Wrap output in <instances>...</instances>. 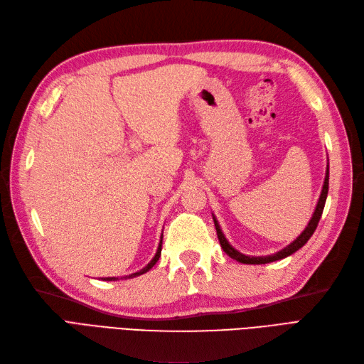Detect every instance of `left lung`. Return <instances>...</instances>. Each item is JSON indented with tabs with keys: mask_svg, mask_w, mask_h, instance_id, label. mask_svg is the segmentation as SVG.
I'll use <instances>...</instances> for the list:
<instances>
[{
	"mask_svg": "<svg viewBox=\"0 0 364 364\" xmlns=\"http://www.w3.org/2000/svg\"><path fill=\"white\" fill-rule=\"evenodd\" d=\"M328 181H329V168L326 170V176H325V182H323V188H322V194H321V199H318L317 202V206H316V211L310 220V223H308V226L305 228L304 232L297 237L291 245H289L287 247H284L282 250L273 253V255H269V257H246L243 255V253H240L238 250H235L232 246H230L228 243V240L225 238L222 229H220L217 220L214 218V225H215V229H217V237H218V241H220V246H222V249L225 250L226 255H229L232 259H237L240 262L243 264H267V262H272V261H278V259H282L285 257L291 255V253H294L296 250H299L308 240H310V237L314 234V230L318 225V220H321L322 217V213H323V206H325V202H326V196H328Z\"/></svg>",
	"mask_w": 364,
	"mask_h": 364,
	"instance_id": "obj_1",
	"label": "left lung"
}]
</instances>
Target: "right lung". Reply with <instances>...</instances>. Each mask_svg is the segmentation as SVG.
Instances as JSON below:
<instances>
[{
	"label": "right lung",
	"mask_w": 364,
	"mask_h": 364,
	"mask_svg": "<svg viewBox=\"0 0 364 364\" xmlns=\"http://www.w3.org/2000/svg\"><path fill=\"white\" fill-rule=\"evenodd\" d=\"M161 249H162V240H161V243H159V247H158V252H156V255H155V258H153L147 266L142 269V270H139V272H136V273H132V274H129V277H126V278H134V277H139V274H142V273H146V272H149L153 266H155V264L158 262V259H159V257H161ZM118 278H105V281H117Z\"/></svg>",
	"instance_id": "add662e5"
}]
</instances>
